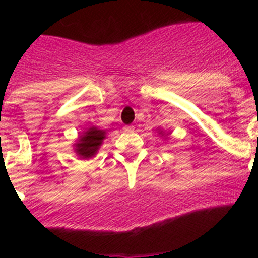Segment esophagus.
Masks as SVG:
<instances>
[{
	"label": "esophagus",
	"mask_w": 258,
	"mask_h": 258,
	"mask_svg": "<svg viewBox=\"0 0 258 258\" xmlns=\"http://www.w3.org/2000/svg\"><path fill=\"white\" fill-rule=\"evenodd\" d=\"M124 131H134V125H124Z\"/></svg>",
	"instance_id": "esophagus-1"
}]
</instances>
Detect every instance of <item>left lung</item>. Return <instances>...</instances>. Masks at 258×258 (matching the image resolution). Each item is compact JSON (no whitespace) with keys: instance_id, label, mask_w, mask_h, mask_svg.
<instances>
[{"instance_id":"left-lung-1","label":"left lung","mask_w":258,"mask_h":258,"mask_svg":"<svg viewBox=\"0 0 258 258\" xmlns=\"http://www.w3.org/2000/svg\"><path fill=\"white\" fill-rule=\"evenodd\" d=\"M158 134H161V135H165V133H163V131H162V130H159V131H158ZM170 134V133H169ZM169 134H167V135H166V138L169 137Z\"/></svg>"}]
</instances>
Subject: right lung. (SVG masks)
I'll use <instances>...</instances> for the list:
<instances>
[{
    "label": "right lung",
    "instance_id": "add662e5",
    "mask_svg": "<svg viewBox=\"0 0 258 258\" xmlns=\"http://www.w3.org/2000/svg\"><path fill=\"white\" fill-rule=\"evenodd\" d=\"M105 135H107V130H101L96 125L86 128L82 134H79L78 141L74 143L75 153L82 159L93 158L103 145Z\"/></svg>",
    "mask_w": 258,
    "mask_h": 258
}]
</instances>
